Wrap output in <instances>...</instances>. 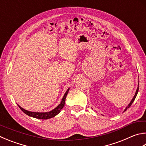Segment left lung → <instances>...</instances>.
Here are the masks:
<instances>
[{
  "label": "left lung",
  "mask_w": 146,
  "mask_h": 146,
  "mask_svg": "<svg viewBox=\"0 0 146 146\" xmlns=\"http://www.w3.org/2000/svg\"><path fill=\"white\" fill-rule=\"evenodd\" d=\"M139 86H138V87H137V91H136V92H135V96H133V99L131 100V102L129 103V104L126 107V108H125V110H124V111H126L127 109H128V108H129L130 107V106L131 105V104L132 103H133V102H134V100H135V98H136V96H137V93H138V91H139Z\"/></svg>",
  "instance_id": "obj_1"
}]
</instances>
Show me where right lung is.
<instances>
[{
  "label": "right lung",
  "mask_w": 146,
  "mask_h": 146,
  "mask_svg": "<svg viewBox=\"0 0 146 146\" xmlns=\"http://www.w3.org/2000/svg\"><path fill=\"white\" fill-rule=\"evenodd\" d=\"M69 90H70V88H69L67 91H66V93L64 94V96H63L61 102H60V104L58 105L56 108H55L54 110L50 111V112H31V111H28V110L23 109V108L21 107L20 106H19L18 105V107H20V109L22 110L23 112L25 113V114L28 115L29 116H31V117H33L36 118V119H48L50 118H52V117H55L56 115H57L58 113L60 112V110H62L63 107L64 106L66 98V96H67Z\"/></svg>",
  "instance_id": "1"
}]
</instances>
